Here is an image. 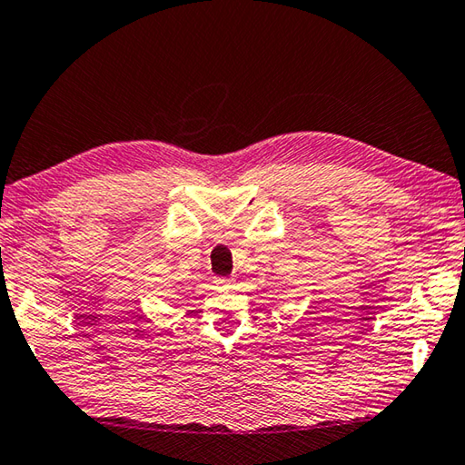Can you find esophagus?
I'll list each match as a JSON object with an SVG mask.
<instances>
[{"mask_svg": "<svg viewBox=\"0 0 465 465\" xmlns=\"http://www.w3.org/2000/svg\"><path fill=\"white\" fill-rule=\"evenodd\" d=\"M232 282H234V280H224V278H218V280H216V286H220V288H228V286H232Z\"/></svg>", "mask_w": 465, "mask_h": 465, "instance_id": "1", "label": "esophagus"}]
</instances>
